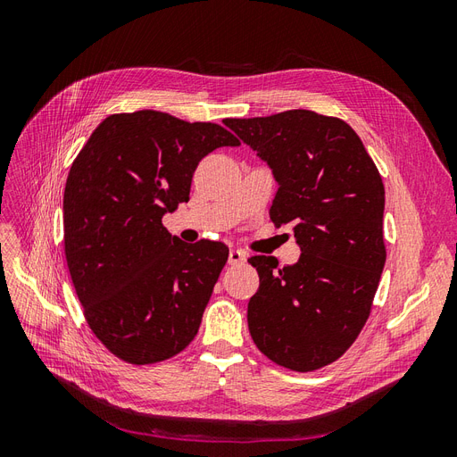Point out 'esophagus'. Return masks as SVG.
<instances>
[{
	"label": "esophagus",
	"mask_w": 457,
	"mask_h": 457,
	"mask_svg": "<svg viewBox=\"0 0 457 457\" xmlns=\"http://www.w3.org/2000/svg\"><path fill=\"white\" fill-rule=\"evenodd\" d=\"M228 262H230V265H244V262H245V252H242V250H230L228 252Z\"/></svg>",
	"instance_id": "obj_1"
}]
</instances>
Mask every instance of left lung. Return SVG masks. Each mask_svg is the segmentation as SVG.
<instances>
[{
    "mask_svg": "<svg viewBox=\"0 0 457 457\" xmlns=\"http://www.w3.org/2000/svg\"><path fill=\"white\" fill-rule=\"evenodd\" d=\"M267 162L278 190L276 227L292 225L301 257L278 267L250 259L259 289L247 303L257 349L295 371L318 370L347 351L364 328L385 267L381 175L354 129L312 110L227 120Z\"/></svg>",
    "mask_w": 457,
    "mask_h": 457,
    "instance_id": "left-lung-1",
    "label": "left lung"
}]
</instances>
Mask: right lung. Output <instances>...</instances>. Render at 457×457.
Wrapping results in <instances>:
<instances>
[{"label": "right lung", "instance_id": "1", "mask_svg": "<svg viewBox=\"0 0 457 457\" xmlns=\"http://www.w3.org/2000/svg\"><path fill=\"white\" fill-rule=\"evenodd\" d=\"M238 145L217 123L139 110L103 120L74 160L62 202L68 270L93 334L121 361L162 362L198 334L228 247L185 244L162 217L188 202L204 156Z\"/></svg>", "mask_w": 457, "mask_h": 457}]
</instances>
